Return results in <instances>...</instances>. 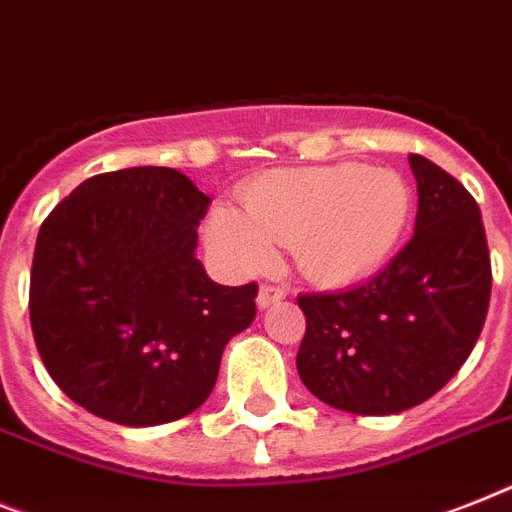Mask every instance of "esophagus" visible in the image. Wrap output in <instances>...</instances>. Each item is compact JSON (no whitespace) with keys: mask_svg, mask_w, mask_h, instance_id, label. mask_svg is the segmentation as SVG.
Masks as SVG:
<instances>
[{"mask_svg":"<svg viewBox=\"0 0 512 512\" xmlns=\"http://www.w3.org/2000/svg\"><path fill=\"white\" fill-rule=\"evenodd\" d=\"M284 297H286V292L281 289V286L263 284L260 286V292H257V307H260V310H265V307L276 305V302H281Z\"/></svg>","mask_w":512,"mask_h":512,"instance_id":"34e87169","label":"esophagus"}]
</instances>
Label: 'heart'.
I'll list each match as a JSON object with an SVG mask.
<instances>
[{
  "instance_id": "1",
  "label": "heart",
  "mask_w": 512,
  "mask_h": 512,
  "mask_svg": "<svg viewBox=\"0 0 512 512\" xmlns=\"http://www.w3.org/2000/svg\"><path fill=\"white\" fill-rule=\"evenodd\" d=\"M244 213L220 205L207 218V247L236 276L276 263V244L321 286L355 284L389 263L410 220V189L389 168L323 165L270 170L242 194Z\"/></svg>"
}]
</instances>
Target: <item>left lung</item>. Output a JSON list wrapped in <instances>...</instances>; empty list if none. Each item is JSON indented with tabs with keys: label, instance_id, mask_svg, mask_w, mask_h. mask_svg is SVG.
I'll use <instances>...</instances> for the list:
<instances>
[{
	"label": "left lung",
	"instance_id": "8db88e82",
	"mask_svg": "<svg viewBox=\"0 0 512 512\" xmlns=\"http://www.w3.org/2000/svg\"><path fill=\"white\" fill-rule=\"evenodd\" d=\"M415 234L381 273L342 292L299 294L307 318L302 384L355 415H392L434 397L468 360L492 294L476 199L458 178L410 155Z\"/></svg>",
	"mask_w": 512,
	"mask_h": 512
}]
</instances>
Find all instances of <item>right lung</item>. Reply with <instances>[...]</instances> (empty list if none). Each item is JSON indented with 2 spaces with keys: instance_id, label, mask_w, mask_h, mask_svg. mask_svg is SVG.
<instances>
[{
  "instance_id": "1",
  "label": "right lung",
  "mask_w": 512,
  "mask_h": 512,
  "mask_svg": "<svg viewBox=\"0 0 512 512\" xmlns=\"http://www.w3.org/2000/svg\"><path fill=\"white\" fill-rule=\"evenodd\" d=\"M210 197L173 168L86 178L41 223L31 328L49 376L120 426L194 413L231 336L255 321L257 284L220 286L199 263Z\"/></svg>"
}]
</instances>
